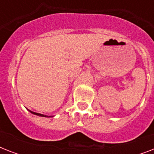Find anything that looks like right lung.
Listing matches in <instances>:
<instances>
[{
	"mask_svg": "<svg viewBox=\"0 0 154 154\" xmlns=\"http://www.w3.org/2000/svg\"><path fill=\"white\" fill-rule=\"evenodd\" d=\"M28 110H29V111L31 113H32V114L37 115V116H39V117H54V116H47V115L42 114V113H38V112H32V111H31V110H29V109H28Z\"/></svg>",
	"mask_w": 154,
	"mask_h": 154,
	"instance_id": "1",
	"label": "right lung"
}]
</instances>
